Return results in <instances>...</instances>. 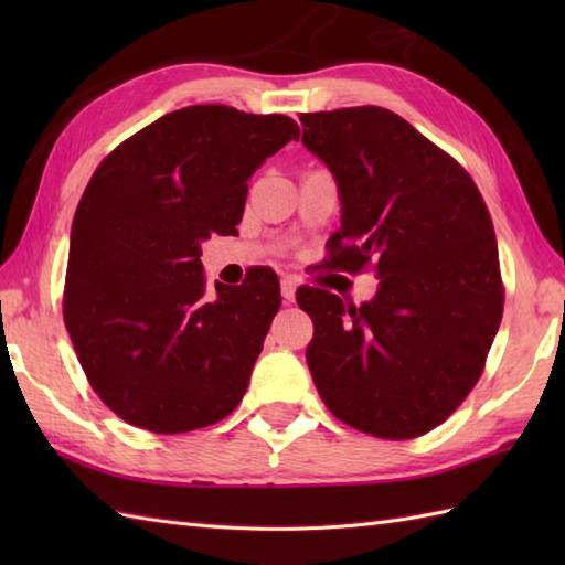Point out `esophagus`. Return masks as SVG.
<instances>
[{"instance_id": "34e87169", "label": "esophagus", "mask_w": 565, "mask_h": 565, "mask_svg": "<svg viewBox=\"0 0 565 565\" xmlns=\"http://www.w3.org/2000/svg\"><path fill=\"white\" fill-rule=\"evenodd\" d=\"M296 289H298V279H296V276H284V279H281V296H284L286 303H294Z\"/></svg>"}]
</instances>
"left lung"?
Wrapping results in <instances>:
<instances>
[{"label": "left lung", "mask_w": 565, "mask_h": 565, "mask_svg": "<svg viewBox=\"0 0 565 565\" xmlns=\"http://www.w3.org/2000/svg\"><path fill=\"white\" fill-rule=\"evenodd\" d=\"M303 146L338 179L342 225L328 267H374L362 306L303 286L306 359L328 411L366 435L413 439L441 425L481 379L502 320L493 221L471 174L381 106L298 116Z\"/></svg>", "instance_id": "left-lung-1"}]
</instances>
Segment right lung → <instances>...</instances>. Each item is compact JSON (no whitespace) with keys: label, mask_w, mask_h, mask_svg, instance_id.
<instances>
[{"label":"right lung","mask_w":565,"mask_h":565,"mask_svg":"<svg viewBox=\"0 0 565 565\" xmlns=\"http://www.w3.org/2000/svg\"><path fill=\"white\" fill-rule=\"evenodd\" d=\"M284 114L199 104L167 114L99 162L72 221L63 318L94 393L158 435L215 425L247 391L279 279L237 289L201 269V239L237 233L247 179L298 140Z\"/></svg>","instance_id":"1"}]
</instances>
